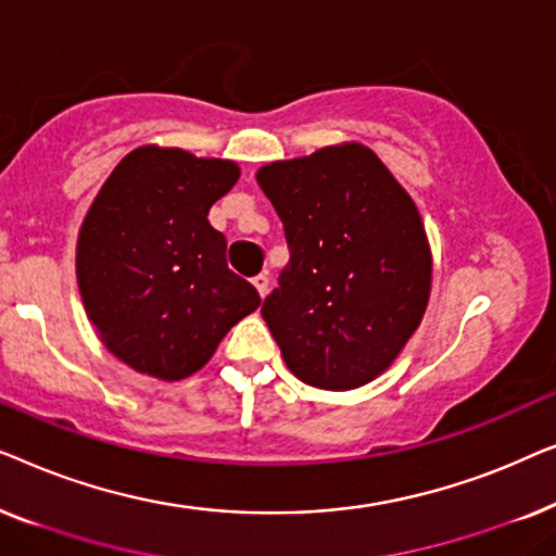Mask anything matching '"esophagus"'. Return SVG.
Here are the masks:
<instances>
[{"label":"esophagus","instance_id":"1","mask_svg":"<svg viewBox=\"0 0 556 556\" xmlns=\"http://www.w3.org/2000/svg\"><path fill=\"white\" fill-rule=\"evenodd\" d=\"M268 276H265V273H257V276L253 278V286L257 288V293H261V299H265V295H268Z\"/></svg>","mask_w":556,"mask_h":556}]
</instances>
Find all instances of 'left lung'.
<instances>
[{"instance_id": "1", "label": "left lung", "mask_w": 556, "mask_h": 556, "mask_svg": "<svg viewBox=\"0 0 556 556\" xmlns=\"http://www.w3.org/2000/svg\"><path fill=\"white\" fill-rule=\"evenodd\" d=\"M291 261L261 314L301 382L356 390L422 321L432 255L420 212L375 151L339 143L257 169Z\"/></svg>"}]
</instances>
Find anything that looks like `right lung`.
<instances>
[{
    "instance_id": "1",
    "label": "right lung",
    "mask_w": 556,
    "mask_h": 556,
    "mask_svg": "<svg viewBox=\"0 0 556 556\" xmlns=\"http://www.w3.org/2000/svg\"><path fill=\"white\" fill-rule=\"evenodd\" d=\"M238 179L227 159L149 143L121 159L83 219V306L105 349L141 375H194L261 306L255 288L227 268V240L207 219Z\"/></svg>"
}]
</instances>
